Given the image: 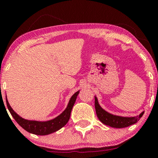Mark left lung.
<instances>
[{
    "label": "left lung",
    "mask_w": 158,
    "mask_h": 158,
    "mask_svg": "<svg viewBox=\"0 0 158 158\" xmlns=\"http://www.w3.org/2000/svg\"><path fill=\"white\" fill-rule=\"evenodd\" d=\"M95 109L97 117L101 122L107 126L117 128H126L137 123L144 113V112H142L139 116L133 117H124L113 115V114L108 113L101 108L98 103L97 97H95Z\"/></svg>",
    "instance_id": "left-lung-1"
}]
</instances>
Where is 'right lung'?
Returning <instances> with one entry per match:
<instances>
[{"label": "right lung", "mask_w": 158, "mask_h": 158, "mask_svg": "<svg viewBox=\"0 0 158 158\" xmlns=\"http://www.w3.org/2000/svg\"><path fill=\"white\" fill-rule=\"evenodd\" d=\"M79 91L76 92L75 94L72 96L70 98V101L68 105V107L64 111L61 113L60 115L58 116L55 119H51V120L46 121V122H39V121H32V120H27V119H23L20 116L12 110L11 106L9 104L8 100H7L6 97V106L10 110L11 115L12 116L15 120L21 126L24 130L30 133L34 134L37 135H47L53 133L60 128H62L67 124L68 122L69 119L70 117V113H71L72 108H73L74 103L76 102V99L79 94Z\"/></svg>", "instance_id": "add662e5"}]
</instances>
